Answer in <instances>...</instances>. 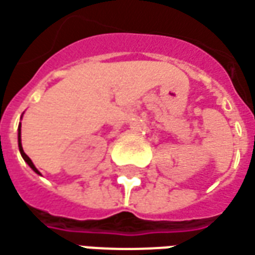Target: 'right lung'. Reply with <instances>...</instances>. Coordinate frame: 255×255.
I'll list each match as a JSON object with an SVG mask.
<instances>
[{"label":"right lung","instance_id":"obj_1","mask_svg":"<svg viewBox=\"0 0 255 255\" xmlns=\"http://www.w3.org/2000/svg\"><path fill=\"white\" fill-rule=\"evenodd\" d=\"M18 142H19V150H20V155H22V157H23V159H25V162H26V163L29 164V166H30V167H32L33 170L36 171V173H37V174H40V173H39V170H37V169H36V167H34V164H33V162H32V160H30V157L27 156V155H26L25 152H23V148H22V143H20V124H19Z\"/></svg>","mask_w":255,"mask_h":255}]
</instances>
